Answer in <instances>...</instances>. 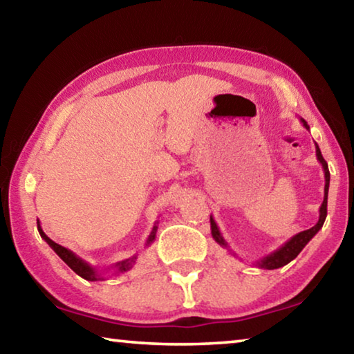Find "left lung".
<instances>
[{"instance_id": "obj_1", "label": "left lung", "mask_w": 354, "mask_h": 354, "mask_svg": "<svg viewBox=\"0 0 354 354\" xmlns=\"http://www.w3.org/2000/svg\"><path fill=\"white\" fill-rule=\"evenodd\" d=\"M301 122H302V124H304V127L308 131L307 122L302 120V118H301ZM315 149H317V159H318L319 164H322L323 171H324V198H323L322 206H319L318 222L312 228L304 230V232L295 234L293 238H290L287 243L282 245V248H279L277 250H274L272 254H269L266 257L260 258V260L254 261L255 266L263 268V269H277V268H282L285 265H288L291 260H295V258L299 255V252L306 248V244L308 243V241H310L319 232V230H322L324 221H326V214H328V190H329V168H328L326 160L323 159L322 151H319L317 143H315ZM209 222H211V234H212V238H214L216 243L218 245H222L223 249L230 250V254H233L234 257H236V254H234V252L230 249V245H228L227 241L223 239L221 230H218L217 223H216L214 218H212V216L209 217Z\"/></svg>"}]
</instances>
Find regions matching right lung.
Returning <instances> with one entry per match:
<instances>
[{
    "mask_svg": "<svg viewBox=\"0 0 354 354\" xmlns=\"http://www.w3.org/2000/svg\"><path fill=\"white\" fill-rule=\"evenodd\" d=\"M157 223H159V222H156L153 230H151V233H149V236L147 239V244H145V248H148V245L153 244V241L156 239ZM37 230H39V234H41V238L46 241V243L50 245V248H52L56 252V255H58L61 260H63L66 265L72 269V271H74L75 274H78V276L83 277L85 280H89V282H97V280H105L104 274L106 272V269H102V271H97L96 268L91 266V265H88L85 260H82V258L78 257V255H75L72 250L66 249V248H63V245H59V244H56L55 241L50 239L47 234L44 233V230L41 228V223H39V221H37ZM137 257L138 255H133L131 258H127V260H122V261L115 263V265L111 266V268L115 269V274H122V272H127L129 269H132L133 265H136V261H137Z\"/></svg>",
    "mask_w": 354,
    "mask_h": 354,
    "instance_id": "right-lung-1",
    "label": "right lung"
}]
</instances>
